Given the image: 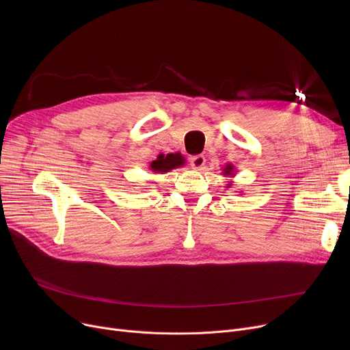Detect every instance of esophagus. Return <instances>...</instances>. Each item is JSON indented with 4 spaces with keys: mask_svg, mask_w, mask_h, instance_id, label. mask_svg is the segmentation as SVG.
<instances>
[{
    "mask_svg": "<svg viewBox=\"0 0 350 350\" xmlns=\"http://www.w3.org/2000/svg\"><path fill=\"white\" fill-rule=\"evenodd\" d=\"M190 164L194 170H203L204 164H206V157L201 154L193 156V157H190Z\"/></svg>",
    "mask_w": 350,
    "mask_h": 350,
    "instance_id": "1",
    "label": "esophagus"
}]
</instances>
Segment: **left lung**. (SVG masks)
<instances>
[{"instance_id": "1", "label": "left lung", "mask_w": 350, "mask_h": 350, "mask_svg": "<svg viewBox=\"0 0 350 350\" xmlns=\"http://www.w3.org/2000/svg\"><path fill=\"white\" fill-rule=\"evenodd\" d=\"M223 176L224 177H235V169H234V165L232 164H226V167L223 169ZM232 186V181H228V185H227V187H231Z\"/></svg>"}]
</instances>
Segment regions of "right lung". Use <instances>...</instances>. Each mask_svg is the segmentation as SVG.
<instances>
[{"label":"right lung","instance_id":"obj_1","mask_svg":"<svg viewBox=\"0 0 350 350\" xmlns=\"http://www.w3.org/2000/svg\"><path fill=\"white\" fill-rule=\"evenodd\" d=\"M186 159L180 153H169V154H159L156 160H153L149 165V170L153 173H167L173 169L185 165Z\"/></svg>","mask_w":350,"mask_h":350}]
</instances>
